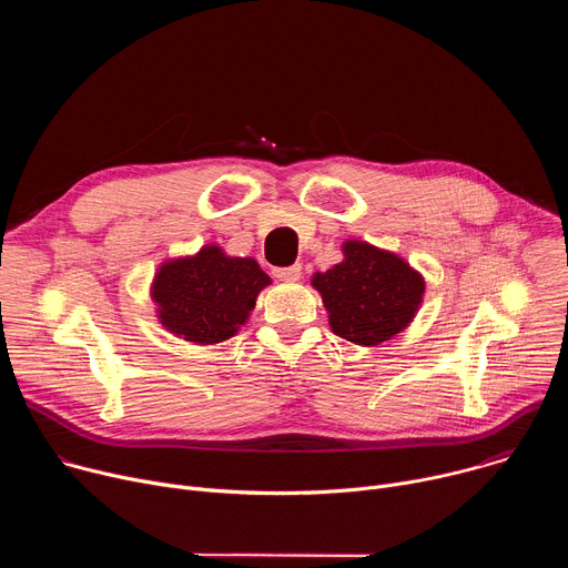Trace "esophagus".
<instances>
[{
    "instance_id": "34e87169",
    "label": "esophagus",
    "mask_w": 568,
    "mask_h": 568,
    "mask_svg": "<svg viewBox=\"0 0 568 568\" xmlns=\"http://www.w3.org/2000/svg\"><path fill=\"white\" fill-rule=\"evenodd\" d=\"M274 276L278 281H298L301 278V263H294L290 267H274Z\"/></svg>"
}]
</instances>
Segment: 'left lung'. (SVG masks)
Returning <instances> with one entry per match:
<instances>
[{"label":"left lung","mask_w":568,"mask_h":568,"mask_svg":"<svg viewBox=\"0 0 568 568\" xmlns=\"http://www.w3.org/2000/svg\"><path fill=\"white\" fill-rule=\"evenodd\" d=\"M344 261L316 272L312 287L328 310L331 331L357 346H379L414 321L425 278L393 252L364 240L344 242Z\"/></svg>","instance_id":"left-lung-1"}]
</instances>
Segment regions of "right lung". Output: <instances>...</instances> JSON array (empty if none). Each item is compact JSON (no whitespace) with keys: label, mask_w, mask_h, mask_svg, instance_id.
Returning <instances> with one entry per match:
<instances>
[{"label":"right lung","mask_w":568,"mask_h":568,"mask_svg":"<svg viewBox=\"0 0 568 568\" xmlns=\"http://www.w3.org/2000/svg\"><path fill=\"white\" fill-rule=\"evenodd\" d=\"M272 278L254 258L226 256L206 245L195 256L166 261L154 274L150 296L169 333L200 346L231 339L245 326Z\"/></svg>","instance_id":"1"}]
</instances>
